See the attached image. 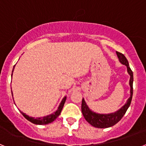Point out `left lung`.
I'll use <instances>...</instances> for the list:
<instances>
[{
	"label": "left lung",
	"instance_id": "8db88e82",
	"mask_svg": "<svg viewBox=\"0 0 146 146\" xmlns=\"http://www.w3.org/2000/svg\"><path fill=\"white\" fill-rule=\"evenodd\" d=\"M116 54L121 64L126 66L127 72L130 75L129 85L130 88H131V89H130V97L128 99L126 104L121 109L118 110V111H116L115 113H110V114H99V113H96L91 111L86 104L84 99H82V106H81L82 115H83L85 119L94 127L108 128V127H110V126H113L115 124H116L118 121L123 118L126 110L129 107L130 104H131L132 94H133V72L130 69L128 60L124 56V55L119 52H116Z\"/></svg>",
	"mask_w": 146,
	"mask_h": 146
}]
</instances>
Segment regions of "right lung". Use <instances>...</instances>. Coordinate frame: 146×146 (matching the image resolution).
Instances as JSON below:
<instances>
[{
	"label": "right lung",
	"mask_w": 146,
	"mask_h": 146,
	"mask_svg": "<svg viewBox=\"0 0 146 146\" xmlns=\"http://www.w3.org/2000/svg\"><path fill=\"white\" fill-rule=\"evenodd\" d=\"M14 69H15V66H14V68H13V70H14ZM13 70H12V72H13ZM11 94H12V93H11ZM66 99V97L65 96V97L63 99V100L61 101V102H60V105H59L57 110H56L54 113H52V114L49 115H47V116L42 117V118H33V117L28 116V115H27L26 114H25V113H23V112L20 111V113H22V115H23V116L25 117L28 121H31V123H34V124H38V125L48 124V123H51V122H52L53 121H55V120L57 118V117L59 116V115H60V113H61L62 109H63V108H64V104H65Z\"/></svg>",
	"instance_id": "right-lung-1"
}]
</instances>
